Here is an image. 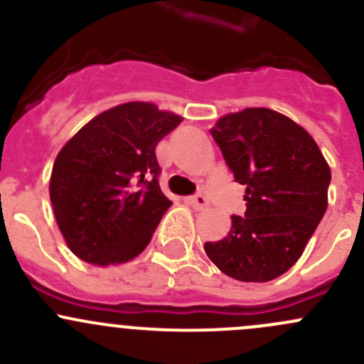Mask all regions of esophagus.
Masks as SVG:
<instances>
[{
  "mask_svg": "<svg viewBox=\"0 0 364 364\" xmlns=\"http://www.w3.org/2000/svg\"><path fill=\"white\" fill-rule=\"evenodd\" d=\"M188 204L192 205L193 209H205V208H208V205H209V200L205 199L204 196H200V193H199V196L190 197V199H188Z\"/></svg>",
  "mask_w": 364,
  "mask_h": 364,
  "instance_id": "1",
  "label": "esophagus"
}]
</instances>
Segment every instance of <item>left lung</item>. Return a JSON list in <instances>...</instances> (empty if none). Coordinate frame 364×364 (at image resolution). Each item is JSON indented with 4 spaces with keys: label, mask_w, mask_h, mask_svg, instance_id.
<instances>
[{
    "label": "left lung",
    "mask_w": 364,
    "mask_h": 364,
    "mask_svg": "<svg viewBox=\"0 0 364 364\" xmlns=\"http://www.w3.org/2000/svg\"><path fill=\"white\" fill-rule=\"evenodd\" d=\"M234 179L247 185L245 216L205 255L227 277L269 282L291 269L328 209L331 168L303 127L266 107L220 117L211 128Z\"/></svg>",
    "instance_id": "left-lung-1"
}]
</instances>
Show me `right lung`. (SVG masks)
Here are the masks:
<instances>
[{
	"label": "right lung",
	"instance_id": "right-lung-1",
	"mask_svg": "<svg viewBox=\"0 0 364 364\" xmlns=\"http://www.w3.org/2000/svg\"><path fill=\"white\" fill-rule=\"evenodd\" d=\"M181 121L151 102H127L95 116L61 148L49 196L79 259L117 266L148 247L172 204L160 190L155 148Z\"/></svg>",
	"mask_w": 364,
	"mask_h": 364
}]
</instances>
